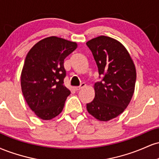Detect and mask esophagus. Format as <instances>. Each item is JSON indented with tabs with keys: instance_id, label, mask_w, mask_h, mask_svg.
Here are the masks:
<instances>
[{
	"instance_id": "obj_1",
	"label": "esophagus",
	"mask_w": 159,
	"mask_h": 159,
	"mask_svg": "<svg viewBox=\"0 0 159 159\" xmlns=\"http://www.w3.org/2000/svg\"><path fill=\"white\" fill-rule=\"evenodd\" d=\"M86 86H87V84H86L85 83H82L81 84V86H79V87H75L74 89H75V90L78 91V90H81V89L84 88V87H86Z\"/></svg>"
}]
</instances>
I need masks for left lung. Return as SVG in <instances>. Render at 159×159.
<instances>
[{"label": "left lung", "instance_id": "obj_1", "mask_svg": "<svg viewBox=\"0 0 159 159\" xmlns=\"http://www.w3.org/2000/svg\"><path fill=\"white\" fill-rule=\"evenodd\" d=\"M102 81L93 87L95 97L87 104L90 114L99 121H109L121 114L134 92L136 69L125 47L116 39L100 36L87 43Z\"/></svg>", "mask_w": 159, "mask_h": 159}]
</instances>
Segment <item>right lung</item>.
Wrapping results in <instances>:
<instances>
[{
	"instance_id": "1",
	"label": "right lung",
	"mask_w": 159,
	"mask_h": 159,
	"mask_svg": "<svg viewBox=\"0 0 159 159\" xmlns=\"http://www.w3.org/2000/svg\"><path fill=\"white\" fill-rule=\"evenodd\" d=\"M77 47L75 42L49 36L27 53L21 74V91L29 107L40 119L50 120L63 111L71 93L63 84V63Z\"/></svg>"
}]
</instances>
